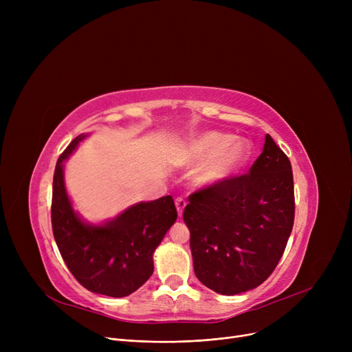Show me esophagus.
Instances as JSON below:
<instances>
[{
	"label": "esophagus",
	"instance_id": "34e87169",
	"mask_svg": "<svg viewBox=\"0 0 352 352\" xmlns=\"http://www.w3.org/2000/svg\"><path fill=\"white\" fill-rule=\"evenodd\" d=\"M186 206H187V201L184 199V198L178 197V198L175 199V207H177V211H178V215H179V217L182 215V211H184V208H186Z\"/></svg>",
	"mask_w": 352,
	"mask_h": 352
}]
</instances>
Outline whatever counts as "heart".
<instances>
[{
	"mask_svg": "<svg viewBox=\"0 0 352 352\" xmlns=\"http://www.w3.org/2000/svg\"><path fill=\"white\" fill-rule=\"evenodd\" d=\"M190 161H201L194 179L201 187H212L224 182L243 168L250 158V148L241 140H228L219 133H208L194 138L188 148Z\"/></svg>",
	"mask_w": 352,
	"mask_h": 352,
	"instance_id": "1",
	"label": "heart"
}]
</instances>
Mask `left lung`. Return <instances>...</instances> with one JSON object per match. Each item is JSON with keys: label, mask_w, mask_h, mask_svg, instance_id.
I'll return each instance as SVG.
<instances>
[{"label": "left lung", "mask_w": 352, "mask_h": 352, "mask_svg": "<svg viewBox=\"0 0 352 352\" xmlns=\"http://www.w3.org/2000/svg\"><path fill=\"white\" fill-rule=\"evenodd\" d=\"M184 208L197 278L235 295L263 284L285 251L294 226L291 162L265 135L248 174L191 192Z\"/></svg>", "instance_id": "left-lung-1"}]
</instances>
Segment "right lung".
I'll use <instances>...</instances> for the list:
<instances>
[{
	"label": "right lung",
	"instance_id": "right-lung-1",
	"mask_svg": "<svg viewBox=\"0 0 352 352\" xmlns=\"http://www.w3.org/2000/svg\"><path fill=\"white\" fill-rule=\"evenodd\" d=\"M82 138L72 140L55 165L51 202L54 238L65 265L82 287L108 297H126L151 276L153 252L175 223L177 208L173 197L166 195L140 202L105 226L84 224L71 207L63 174V161Z\"/></svg>",
	"mask_w": 352,
	"mask_h": 352
}]
</instances>
